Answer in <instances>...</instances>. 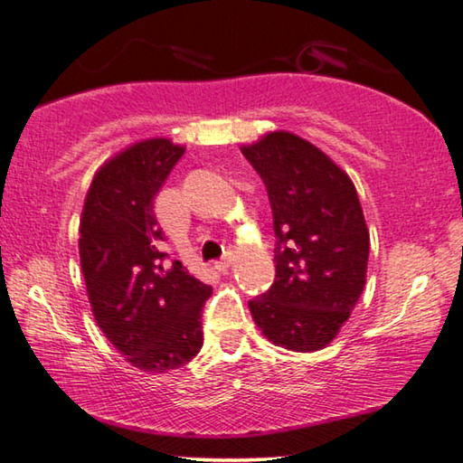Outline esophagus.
<instances>
[{"mask_svg":"<svg viewBox=\"0 0 463 463\" xmlns=\"http://www.w3.org/2000/svg\"><path fill=\"white\" fill-rule=\"evenodd\" d=\"M230 264H232V256H225V259L215 262V269H217L219 272H225L227 269H230Z\"/></svg>","mask_w":463,"mask_h":463,"instance_id":"esophagus-1","label":"esophagus"}]
</instances>
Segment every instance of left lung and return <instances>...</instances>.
Returning a JSON list of instances; mask_svg holds the SVG:
<instances>
[{"mask_svg": "<svg viewBox=\"0 0 463 463\" xmlns=\"http://www.w3.org/2000/svg\"><path fill=\"white\" fill-rule=\"evenodd\" d=\"M241 154L267 186L275 283L248 301L262 335L298 353L320 351L363 293L369 230L353 180L314 143L272 131Z\"/></svg>", "mask_w": 463, "mask_h": 463, "instance_id": "1", "label": "left lung"}]
</instances>
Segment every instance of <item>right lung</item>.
I'll use <instances>...</instances> for the list:
<instances>
[{"mask_svg": "<svg viewBox=\"0 0 463 463\" xmlns=\"http://www.w3.org/2000/svg\"><path fill=\"white\" fill-rule=\"evenodd\" d=\"M184 154L165 137L143 139L100 165L80 219V260L96 324L133 367L165 373L203 346L211 287L168 260L154 199Z\"/></svg>", "mask_w": 463, "mask_h": 463, "instance_id": "add662e5", "label": "right lung"}]
</instances>
